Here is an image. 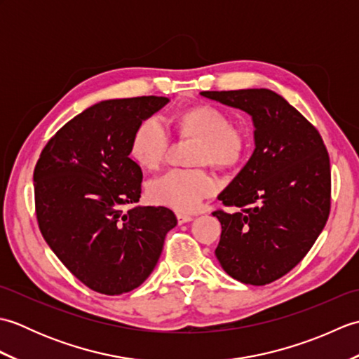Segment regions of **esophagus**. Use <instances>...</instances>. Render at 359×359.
Segmentation results:
<instances>
[{
    "instance_id": "obj_1",
    "label": "esophagus",
    "mask_w": 359,
    "mask_h": 359,
    "mask_svg": "<svg viewBox=\"0 0 359 359\" xmlns=\"http://www.w3.org/2000/svg\"><path fill=\"white\" fill-rule=\"evenodd\" d=\"M193 217L191 216H187V215H177V222L179 225H184V224H188L191 222Z\"/></svg>"
}]
</instances>
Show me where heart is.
<instances>
[{
    "label": "heart",
    "instance_id": "1",
    "mask_svg": "<svg viewBox=\"0 0 359 359\" xmlns=\"http://www.w3.org/2000/svg\"><path fill=\"white\" fill-rule=\"evenodd\" d=\"M177 129L184 137L199 140L196 165L233 168L248 148L247 134L233 125V118L216 106H196L177 117ZM170 135L157 117L144 118L133 134L129 154L144 170H157L163 163ZM216 180L203 170H172L152 179L147 187L148 199L158 207L177 212H194L203 199L216 191Z\"/></svg>",
    "mask_w": 359,
    "mask_h": 359
}]
</instances>
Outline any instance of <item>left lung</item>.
Returning <instances> with one entry per match:
<instances>
[{
  "label": "left lung",
  "instance_id": "obj_1",
  "mask_svg": "<svg viewBox=\"0 0 359 359\" xmlns=\"http://www.w3.org/2000/svg\"><path fill=\"white\" fill-rule=\"evenodd\" d=\"M253 121L255 151L217 196L239 211H215L216 257L242 284L265 285L302 261L330 212V160L315 126L270 89L203 90Z\"/></svg>",
  "mask_w": 359,
  "mask_h": 359
}]
</instances>
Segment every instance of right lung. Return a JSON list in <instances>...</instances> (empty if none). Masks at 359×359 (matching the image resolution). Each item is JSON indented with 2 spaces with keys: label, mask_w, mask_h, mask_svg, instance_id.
I'll list each match as a JSON object with an SVG mask.
<instances>
[{
  "label": "right lung",
  "mask_w": 359,
  "mask_h": 359,
  "mask_svg": "<svg viewBox=\"0 0 359 359\" xmlns=\"http://www.w3.org/2000/svg\"><path fill=\"white\" fill-rule=\"evenodd\" d=\"M168 103L154 95L98 102L67 121L36 162L43 238L94 292L114 296L142 285L156 269L166 233L177 225L171 210L137 205L143 174L129 158L137 126Z\"/></svg>",
  "instance_id": "1"
}]
</instances>
